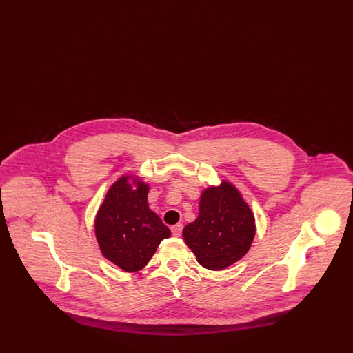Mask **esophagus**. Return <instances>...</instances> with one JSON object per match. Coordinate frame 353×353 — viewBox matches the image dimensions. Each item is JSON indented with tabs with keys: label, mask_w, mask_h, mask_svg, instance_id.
<instances>
[{
	"label": "esophagus",
	"mask_w": 353,
	"mask_h": 353,
	"mask_svg": "<svg viewBox=\"0 0 353 353\" xmlns=\"http://www.w3.org/2000/svg\"><path fill=\"white\" fill-rule=\"evenodd\" d=\"M170 232H172V234L174 235V236H180L181 232H183V225H181V223H177V225L172 226V228H170Z\"/></svg>",
	"instance_id": "1"
}]
</instances>
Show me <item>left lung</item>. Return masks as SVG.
<instances>
[{"label": "left lung", "mask_w": 353, "mask_h": 353, "mask_svg": "<svg viewBox=\"0 0 353 353\" xmlns=\"http://www.w3.org/2000/svg\"><path fill=\"white\" fill-rule=\"evenodd\" d=\"M199 210L183 236L202 268L226 269L248 254L256 230L255 219L234 185L222 180L219 186L206 188Z\"/></svg>", "instance_id": "8db88e82"}]
</instances>
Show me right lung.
Wrapping results in <instances>:
<instances>
[{
    "label": "right lung",
    "instance_id": "right-lung-1",
    "mask_svg": "<svg viewBox=\"0 0 353 353\" xmlns=\"http://www.w3.org/2000/svg\"><path fill=\"white\" fill-rule=\"evenodd\" d=\"M150 185L124 174L110 186L95 217V236L104 258L124 270L144 269L170 230L148 206Z\"/></svg>",
    "mask_w": 353,
    "mask_h": 353
}]
</instances>
